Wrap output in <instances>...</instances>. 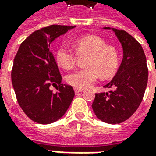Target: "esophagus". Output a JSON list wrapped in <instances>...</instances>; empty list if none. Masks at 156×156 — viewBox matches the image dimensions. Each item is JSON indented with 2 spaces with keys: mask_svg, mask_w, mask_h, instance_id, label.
Segmentation results:
<instances>
[{
  "mask_svg": "<svg viewBox=\"0 0 156 156\" xmlns=\"http://www.w3.org/2000/svg\"><path fill=\"white\" fill-rule=\"evenodd\" d=\"M83 91V88H74V92L75 94H78V93H81V92Z\"/></svg>",
  "mask_w": 156,
  "mask_h": 156,
  "instance_id": "1",
  "label": "esophagus"
}]
</instances>
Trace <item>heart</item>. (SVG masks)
Segmentation results:
<instances>
[{"instance_id": "heart-1", "label": "heart", "mask_w": 156, "mask_h": 156, "mask_svg": "<svg viewBox=\"0 0 156 156\" xmlns=\"http://www.w3.org/2000/svg\"><path fill=\"white\" fill-rule=\"evenodd\" d=\"M77 54L85 57L86 68L78 69L67 76L68 83L76 88H88L101 76L108 78L117 69L118 56L113 48L108 47L104 39L96 35H88L78 38L74 42ZM77 56L73 50L65 44L61 45L56 52L58 64L65 69L74 67Z\"/></svg>"}]
</instances>
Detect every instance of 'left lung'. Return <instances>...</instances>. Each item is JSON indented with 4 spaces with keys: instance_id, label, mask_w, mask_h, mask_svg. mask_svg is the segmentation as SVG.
I'll return each mask as SVG.
<instances>
[{
    "instance_id": "left-lung-1",
    "label": "left lung",
    "mask_w": 156,
    "mask_h": 156,
    "mask_svg": "<svg viewBox=\"0 0 156 156\" xmlns=\"http://www.w3.org/2000/svg\"><path fill=\"white\" fill-rule=\"evenodd\" d=\"M112 30L123 48V58L115 76L105 88L113 90L96 94L92 108L103 122L116 124L124 122L136 111L147 86L146 58L141 45L128 32Z\"/></svg>"
}]
</instances>
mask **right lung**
Listing matches in <instances>:
<instances>
[{"label":"right lung","mask_w":156,"mask_h":156,"mask_svg":"<svg viewBox=\"0 0 156 156\" xmlns=\"http://www.w3.org/2000/svg\"><path fill=\"white\" fill-rule=\"evenodd\" d=\"M76 26L52 25L32 32L20 45L13 62L12 82L19 105L32 120L48 124L61 119L74 97L62 77L51 50L55 39ZM58 83L53 94L49 87Z\"/></svg>","instance_id":"1"}]
</instances>
